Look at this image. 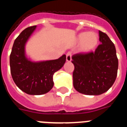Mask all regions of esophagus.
Listing matches in <instances>:
<instances>
[{"label": "esophagus", "mask_w": 127, "mask_h": 127, "mask_svg": "<svg viewBox=\"0 0 127 127\" xmlns=\"http://www.w3.org/2000/svg\"><path fill=\"white\" fill-rule=\"evenodd\" d=\"M66 61L67 62H71V53L69 52L66 54Z\"/></svg>", "instance_id": "esophagus-1"}]
</instances>
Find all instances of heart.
Segmentation results:
<instances>
[{
    "instance_id": "obj_1",
    "label": "heart",
    "mask_w": 127,
    "mask_h": 127,
    "mask_svg": "<svg viewBox=\"0 0 127 127\" xmlns=\"http://www.w3.org/2000/svg\"><path fill=\"white\" fill-rule=\"evenodd\" d=\"M77 40L80 42V50L83 52H88L95 48L98 43V36L94 32H83L79 33Z\"/></svg>"
}]
</instances>
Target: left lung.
Instances as JSON below:
<instances>
[{"label": "left lung", "mask_w": 127, "mask_h": 127, "mask_svg": "<svg viewBox=\"0 0 127 127\" xmlns=\"http://www.w3.org/2000/svg\"><path fill=\"white\" fill-rule=\"evenodd\" d=\"M99 44L95 52L72 56L75 69L73 87L86 95H100L107 91L116 79L118 59L113 42L99 31Z\"/></svg>", "instance_id": "left-lung-1"}]
</instances>
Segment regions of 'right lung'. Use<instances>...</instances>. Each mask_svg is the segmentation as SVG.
<instances>
[{
    "mask_svg": "<svg viewBox=\"0 0 127 127\" xmlns=\"http://www.w3.org/2000/svg\"><path fill=\"white\" fill-rule=\"evenodd\" d=\"M31 26L24 29L14 40L10 56L12 79L17 87L30 95H41L54 86L53 75L64 65L66 56L53 60L31 62L25 56V46L36 29Z\"/></svg>",
    "mask_w": 127,
    "mask_h": 127,
    "instance_id": "add662e5",
    "label": "right lung"
}]
</instances>
